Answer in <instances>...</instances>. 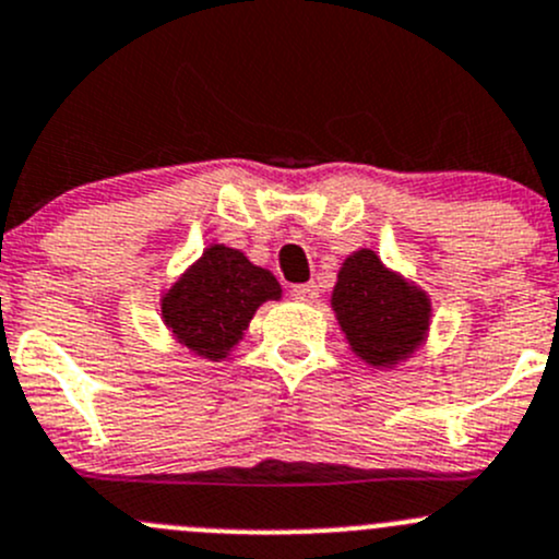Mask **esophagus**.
<instances>
[{
  "mask_svg": "<svg viewBox=\"0 0 559 559\" xmlns=\"http://www.w3.org/2000/svg\"><path fill=\"white\" fill-rule=\"evenodd\" d=\"M292 297L300 302H316L319 297V286L316 284H300V286H292Z\"/></svg>",
  "mask_w": 559,
  "mask_h": 559,
  "instance_id": "esophagus-1",
  "label": "esophagus"
}]
</instances>
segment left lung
<instances>
[{
	"instance_id": "obj_1",
	"label": "left lung",
	"mask_w": 559,
	"mask_h": 559,
	"mask_svg": "<svg viewBox=\"0 0 559 559\" xmlns=\"http://www.w3.org/2000/svg\"><path fill=\"white\" fill-rule=\"evenodd\" d=\"M332 308L354 352L370 365H394L414 352L430 319L427 297L389 273L368 248L343 262Z\"/></svg>"
}]
</instances>
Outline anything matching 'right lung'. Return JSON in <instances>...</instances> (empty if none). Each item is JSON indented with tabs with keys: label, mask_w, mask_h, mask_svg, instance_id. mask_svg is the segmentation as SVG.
I'll return each mask as SVG.
<instances>
[{
	"label": "right lung",
	"mask_w": 559,
	"mask_h": 559,
	"mask_svg": "<svg viewBox=\"0 0 559 559\" xmlns=\"http://www.w3.org/2000/svg\"><path fill=\"white\" fill-rule=\"evenodd\" d=\"M273 273L251 264L240 251L211 246L200 262L167 292L162 316L183 346L207 359H224L240 341L253 311L278 300Z\"/></svg>",
	"instance_id": "right-lung-1"
}]
</instances>
